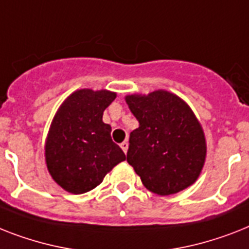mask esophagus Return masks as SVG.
Instances as JSON below:
<instances>
[{"label":"esophagus","mask_w":249,"mask_h":249,"mask_svg":"<svg viewBox=\"0 0 249 249\" xmlns=\"http://www.w3.org/2000/svg\"><path fill=\"white\" fill-rule=\"evenodd\" d=\"M120 147H121V149L124 151V153L128 152V147H129L128 141H124V142H123V143H121V144H120Z\"/></svg>","instance_id":"obj_1"}]
</instances>
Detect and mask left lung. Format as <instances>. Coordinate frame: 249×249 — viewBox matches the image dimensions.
<instances>
[{
	"label": "left lung",
	"instance_id": "1",
	"mask_svg": "<svg viewBox=\"0 0 249 249\" xmlns=\"http://www.w3.org/2000/svg\"><path fill=\"white\" fill-rule=\"evenodd\" d=\"M139 126L130 133L126 161L143 185L160 196L195 183L205 165V133L180 97L167 90L125 97Z\"/></svg>",
	"mask_w": 249,
	"mask_h": 249
}]
</instances>
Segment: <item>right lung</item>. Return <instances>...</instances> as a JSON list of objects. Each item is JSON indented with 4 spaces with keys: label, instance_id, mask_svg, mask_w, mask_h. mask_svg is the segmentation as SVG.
<instances>
[{
    "label": "right lung",
    "instance_id": "add662e5",
    "mask_svg": "<svg viewBox=\"0 0 249 249\" xmlns=\"http://www.w3.org/2000/svg\"><path fill=\"white\" fill-rule=\"evenodd\" d=\"M116 98L110 90L79 89L58 107L50 126L44 157L52 179L72 195L100 185L126 156L111 139L104 111Z\"/></svg>",
    "mask_w": 249,
    "mask_h": 249
}]
</instances>
